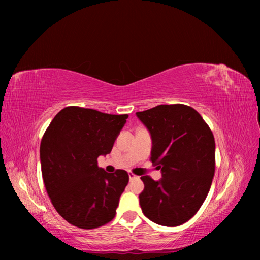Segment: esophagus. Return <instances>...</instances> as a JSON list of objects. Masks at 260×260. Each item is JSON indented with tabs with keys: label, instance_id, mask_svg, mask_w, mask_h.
I'll return each mask as SVG.
<instances>
[{
	"label": "esophagus",
	"instance_id": "1",
	"mask_svg": "<svg viewBox=\"0 0 260 260\" xmlns=\"http://www.w3.org/2000/svg\"><path fill=\"white\" fill-rule=\"evenodd\" d=\"M128 176H129V180H135V179H139V176L133 174V173H128Z\"/></svg>",
	"mask_w": 260,
	"mask_h": 260
}]
</instances>
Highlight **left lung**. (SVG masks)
I'll return each mask as SVG.
<instances>
[{"label": "left lung", "mask_w": 260, "mask_h": 260, "mask_svg": "<svg viewBox=\"0 0 260 260\" xmlns=\"http://www.w3.org/2000/svg\"><path fill=\"white\" fill-rule=\"evenodd\" d=\"M152 137L151 161L162 179L142 176L143 213L151 221L176 227L194 215L206 200L215 169L211 129L196 109L182 104L158 105L137 112Z\"/></svg>", "instance_id": "obj_1"}]
</instances>
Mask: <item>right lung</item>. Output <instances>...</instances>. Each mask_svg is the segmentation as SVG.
<instances>
[{"instance_id": "add662e5", "label": "right lung", "mask_w": 260, "mask_h": 260, "mask_svg": "<svg viewBox=\"0 0 260 260\" xmlns=\"http://www.w3.org/2000/svg\"><path fill=\"white\" fill-rule=\"evenodd\" d=\"M128 115L69 106L60 110L42 136L43 182L54 209L81 229L112 221L128 183L124 170L107 173L97 158L112 151Z\"/></svg>"}]
</instances>
